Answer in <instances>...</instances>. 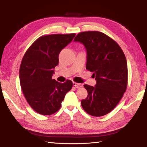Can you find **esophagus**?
<instances>
[{
    "label": "esophagus",
    "instance_id": "esophagus-1",
    "mask_svg": "<svg viewBox=\"0 0 147 147\" xmlns=\"http://www.w3.org/2000/svg\"><path fill=\"white\" fill-rule=\"evenodd\" d=\"M73 86L76 87V88H80V87L82 86V84H81L76 83V82H73Z\"/></svg>",
    "mask_w": 147,
    "mask_h": 147
}]
</instances>
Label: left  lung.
<instances>
[{
    "mask_svg": "<svg viewBox=\"0 0 147 147\" xmlns=\"http://www.w3.org/2000/svg\"><path fill=\"white\" fill-rule=\"evenodd\" d=\"M74 40L85 46L86 69L93 73L96 80L94 87L84 86L88 96L82 100V107L92 116L105 115L115 108L127 88L125 55L117 42L102 32H80Z\"/></svg>",
    "mask_w": 147,
    "mask_h": 147,
    "instance_id": "8db88e82",
    "label": "left lung"
}]
</instances>
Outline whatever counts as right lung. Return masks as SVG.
Returning <instances> with one entry per match:
<instances>
[{
  "label": "right lung",
  "mask_w": 147,
  "mask_h": 147,
  "mask_svg": "<svg viewBox=\"0 0 147 147\" xmlns=\"http://www.w3.org/2000/svg\"><path fill=\"white\" fill-rule=\"evenodd\" d=\"M75 34H51L37 39L24 54L20 66L22 91L31 108L49 115L61 108L65 96L72 89L67 80L60 83L52 78L58 65L59 53L71 43Z\"/></svg>",
  "instance_id": "add662e5"
}]
</instances>
